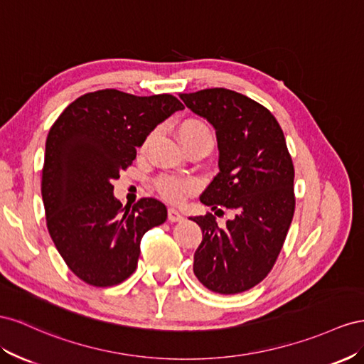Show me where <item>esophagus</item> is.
<instances>
[{"instance_id": "obj_1", "label": "esophagus", "mask_w": 364, "mask_h": 364, "mask_svg": "<svg viewBox=\"0 0 364 364\" xmlns=\"http://www.w3.org/2000/svg\"><path fill=\"white\" fill-rule=\"evenodd\" d=\"M168 220H169L171 223H181V221L184 220V216H183L178 210L169 209V210H168Z\"/></svg>"}]
</instances>
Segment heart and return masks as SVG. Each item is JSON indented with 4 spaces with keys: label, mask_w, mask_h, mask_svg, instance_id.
I'll return each mask as SVG.
<instances>
[{
    "label": "heart",
    "mask_w": 364,
    "mask_h": 364,
    "mask_svg": "<svg viewBox=\"0 0 364 364\" xmlns=\"http://www.w3.org/2000/svg\"><path fill=\"white\" fill-rule=\"evenodd\" d=\"M178 139L183 146H189V144H203L209 152L212 151L215 144V137L212 128L207 124V122L201 119H186L178 124ZM154 139V132L148 134L144 137L140 151H144L149 143ZM155 189L163 196L164 200H168L173 204H180L186 200L192 191H193V183L188 178H183V176L176 175H160L154 181Z\"/></svg>",
    "instance_id": "1"
}]
</instances>
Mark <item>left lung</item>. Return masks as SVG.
Wrapping results in <instances>:
<instances>
[{
    "mask_svg": "<svg viewBox=\"0 0 364 364\" xmlns=\"http://www.w3.org/2000/svg\"><path fill=\"white\" fill-rule=\"evenodd\" d=\"M180 97L216 131L220 173L200 200L235 215L224 228L210 212L191 218L203 230L193 273L213 293H242L272 272L293 221L291 155L276 117L256 100L225 88Z\"/></svg>",
    "mask_w": 364,
    "mask_h": 364,
    "instance_id": "8db88e82",
    "label": "left lung"
}]
</instances>
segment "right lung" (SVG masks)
<instances>
[{"mask_svg":"<svg viewBox=\"0 0 364 364\" xmlns=\"http://www.w3.org/2000/svg\"><path fill=\"white\" fill-rule=\"evenodd\" d=\"M184 105L172 95L87 92L62 111L46 141L41 192L48 233L67 267L92 287H112L137 268L140 241L168 218L166 205L141 198L122 207L112 181L144 137Z\"/></svg>","mask_w":364,"mask_h":364,"instance_id":"right-lung-1","label":"right lung"}]
</instances>
